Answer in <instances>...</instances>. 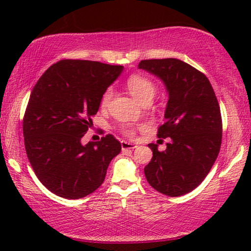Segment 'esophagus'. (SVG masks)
<instances>
[{"label":"esophagus","mask_w":251,"mask_h":251,"mask_svg":"<svg viewBox=\"0 0 251 251\" xmlns=\"http://www.w3.org/2000/svg\"><path fill=\"white\" fill-rule=\"evenodd\" d=\"M121 147H122V151L125 152V151H129V150H133L136 149V145L135 144H131L129 142H126V140H122L121 142Z\"/></svg>","instance_id":"obj_1"}]
</instances>
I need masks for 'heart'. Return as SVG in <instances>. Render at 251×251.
Instances as JSON below:
<instances>
[{"instance_id": "heart-1", "label": "heart", "mask_w": 251, "mask_h": 251, "mask_svg": "<svg viewBox=\"0 0 251 251\" xmlns=\"http://www.w3.org/2000/svg\"><path fill=\"white\" fill-rule=\"evenodd\" d=\"M126 87H128L129 91L131 92L135 98L138 99L140 102H145L147 100H152L156 92V84L151 80L150 77L145 76L143 74H131L126 78ZM113 97V89L107 88L101 95L100 98V107L106 108L111 102V99ZM122 133L126 137H133L135 136L136 129L132 125L129 123H125L120 126Z\"/></svg>"}]
</instances>
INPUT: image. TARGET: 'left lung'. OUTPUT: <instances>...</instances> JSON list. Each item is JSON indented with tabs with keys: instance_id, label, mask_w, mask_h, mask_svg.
Returning a JSON list of instances; mask_svg holds the SVG:
<instances>
[{
	"instance_id": "obj_1",
	"label": "left lung",
	"mask_w": 251,
	"mask_h": 251,
	"mask_svg": "<svg viewBox=\"0 0 251 251\" xmlns=\"http://www.w3.org/2000/svg\"><path fill=\"white\" fill-rule=\"evenodd\" d=\"M139 68L163 81L169 92L159 138L170 137L166 151L149 144L153 157L144 169L154 190L169 197L190 193L200 185L222 145V115L208 77L179 59L142 60Z\"/></svg>"
}]
</instances>
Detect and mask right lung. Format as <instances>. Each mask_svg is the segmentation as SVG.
Masks as SVG:
<instances>
[{
	"mask_svg": "<svg viewBox=\"0 0 251 251\" xmlns=\"http://www.w3.org/2000/svg\"><path fill=\"white\" fill-rule=\"evenodd\" d=\"M123 66L91 60L63 59L34 85L23 121L30 166L50 192L81 199L102 184L108 164L121 152L114 136L82 145L104 91Z\"/></svg>",
	"mask_w": 251,
	"mask_h": 251,
	"instance_id": "right-lung-1",
	"label": "right lung"
}]
</instances>
